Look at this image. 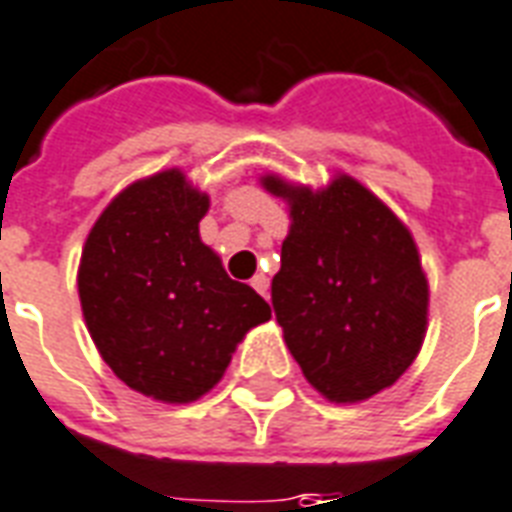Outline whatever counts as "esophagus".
I'll return each instance as SVG.
<instances>
[{
  "mask_svg": "<svg viewBox=\"0 0 512 512\" xmlns=\"http://www.w3.org/2000/svg\"><path fill=\"white\" fill-rule=\"evenodd\" d=\"M251 286L256 288V291H259L261 297H267V288H270V278H267V275H253V280H251Z\"/></svg>",
  "mask_w": 512,
  "mask_h": 512,
  "instance_id": "1",
  "label": "esophagus"
}]
</instances>
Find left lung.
Returning <instances> with one entry per match:
<instances>
[{
    "instance_id": "1",
    "label": "left lung",
    "mask_w": 512,
    "mask_h": 512,
    "mask_svg": "<svg viewBox=\"0 0 512 512\" xmlns=\"http://www.w3.org/2000/svg\"><path fill=\"white\" fill-rule=\"evenodd\" d=\"M261 186L288 205L272 307L307 383L334 405L394 386L429 321V280L410 229L345 172L324 188L267 172Z\"/></svg>"
}]
</instances>
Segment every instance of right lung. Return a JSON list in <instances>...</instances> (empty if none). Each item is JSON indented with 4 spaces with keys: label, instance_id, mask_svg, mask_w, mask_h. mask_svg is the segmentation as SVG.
I'll return each mask as SVG.
<instances>
[{
    "label": "right lung",
    "instance_id": "obj_1",
    "mask_svg": "<svg viewBox=\"0 0 512 512\" xmlns=\"http://www.w3.org/2000/svg\"><path fill=\"white\" fill-rule=\"evenodd\" d=\"M210 197L183 169L129 183L86 237L78 294L96 351L126 386L167 405L205 397L272 310L202 242Z\"/></svg>",
    "mask_w": 512,
    "mask_h": 512
}]
</instances>
